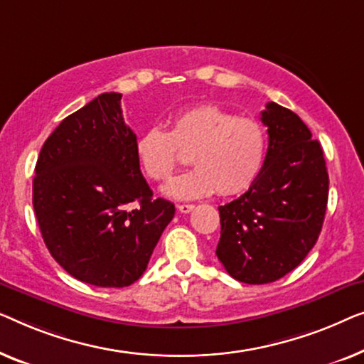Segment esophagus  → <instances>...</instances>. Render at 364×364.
Wrapping results in <instances>:
<instances>
[{
    "mask_svg": "<svg viewBox=\"0 0 364 364\" xmlns=\"http://www.w3.org/2000/svg\"><path fill=\"white\" fill-rule=\"evenodd\" d=\"M194 209V204H178V211L186 214V213H191Z\"/></svg>",
    "mask_w": 364,
    "mask_h": 364,
    "instance_id": "34e87169",
    "label": "esophagus"
}]
</instances>
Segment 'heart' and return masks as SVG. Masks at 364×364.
<instances>
[{"label":"heart","instance_id":"heart-1","mask_svg":"<svg viewBox=\"0 0 364 364\" xmlns=\"http://www.w3.org/2000/svg\"><path fill=\"white\" fill-rule=\"evenodd\" d=\"M136 158L153 181L170 180L191 155L196 168L178 176L165 188L178 199L221 196L244 193L262 170L267 136L262 125L252 119L234 115L218 105H201L184 110L171 122V130L151 127L136 138Z\"/></svg>","mask_w":364,"mask_h":364}]
</instances>
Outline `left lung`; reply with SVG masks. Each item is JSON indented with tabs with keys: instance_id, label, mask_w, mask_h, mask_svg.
Masks as SVG:
<instances>
[{
	"instance_id": "obj_1",
	"label": "left lung",
	"mask_w": 364,
	"mask_h": 364,
	"mask_svg": "<svg viewBox=\"0 0 364 364\" xmlns=\"http://www.w3.org/2000/svg\"><path fill=\"white\" fill-rule=\"evenodd\" d=\"M269 148L262 170L242 196L219 206L216 255L239 282H275L306 257L328 203V171L318 140L301 119L269 102L260 114Z\"/></svg>"
}]
</instances>
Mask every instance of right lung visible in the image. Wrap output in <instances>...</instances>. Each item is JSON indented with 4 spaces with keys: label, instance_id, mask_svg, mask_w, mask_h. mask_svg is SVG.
I'll use <instances>...</instances> for the list:
<instances>
[{
    "label": "right lung",
    "instance_id": "1",
    "mask_svg": "<svg viewBox=\"0 0 364 364\" xmlns=\"http://www.w3.org/2000/svg\"><path fill=\"white\" fill-rule=\"evenodd\" d=\"M120 100L105 92L65 117L41 148L33 181L46 247L65 272L95 287L140 279L175 216V204L153 198L141 175Z\"/></svg>",
    "mask_w": 364,
    "mask_h": 364
}]
</instances>
